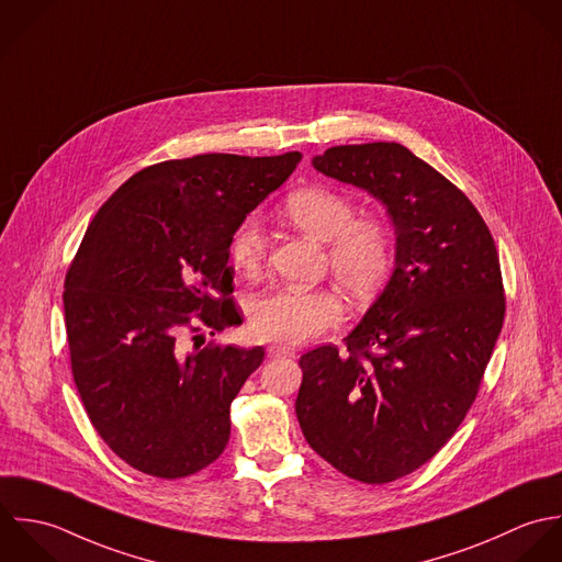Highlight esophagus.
<instances>
[{
	"instance_id": "obj_1",
	"label": "esophagus",
	"mask_w": 562,
	"mask_h": 562,
	"mask_svg": "<svg viewBox=\"0 0 562 562\" xmlns=\"http://www.w3.org/2000/svg\"><path fill=\"white\" fill-rule=\"evenodd\" d=\"M267 353H269V358H293L295 356V349L293 347H289V345H269L267 347Z\"/></svg>"
}]
</instances>
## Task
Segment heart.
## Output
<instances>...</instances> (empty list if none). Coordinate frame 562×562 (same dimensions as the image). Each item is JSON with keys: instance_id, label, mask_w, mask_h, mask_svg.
<instances>
[{"instance_id": "heart-1", "label": "heart", "mask_w": 562, "mask_h": 562, "mask_svg": "<svg viewBox=\"0 0 562 562\" xmlns=\"http://www.w3.org/2000/svg\"><path fill=\"white\" fill-rule=\"evenodd\" d=\"M284 215L302 232L328 243V265L338 286L353 300L373 297L386 282L395 243L391 227L378 217H356V202L328 187H304L284 202ZM232 267L254 278L267 258V238L260 225L245 220L229 238ZM342 306L330 289H278L258 295L247 306L254 337L278 342H302L337 326Z\"/></svg>"}]
</instances>
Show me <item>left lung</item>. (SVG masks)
I'll return each instance as SVG.
<instances>
[{"label": "left lung", "instance_id": "1", "mask_svg": "<svg viewBox=\"0 0 562 562\" xmlns=\"http://www.w3.org/2000/svg\"><path fill=\"white\" fill-rule=\"evenodd\" d=\"M324 176L380 200L395 269L362 322L300 358V428L324 460L367 484L426 464L467 417L506 297L495 240L469 198L400 143L338 145Z\"/></svg>", "mask_w": 562, "mask_h": 562}]
</instances>
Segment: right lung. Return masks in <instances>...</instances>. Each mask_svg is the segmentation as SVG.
Instances as JSON below:
<instances>
[{
  "mask_svg": "<svg viewBox=\"0 0 562 562\" xmlns=\"http://www.w3.org/2000/svg\"><path fill=\"white\" fill-rule=\"evenodd\" d=\"M300 160H165L123 182L89 225L63 293L71 371L93 428L136 471L184 477L227 446L229 404L265 349L211 340L187 351V338L243 322L229 238Z\"/></svg>",
  "mask_w": 562,
  "mask_h": 562,
  "instance_id": "add662e5",
  "label": "right lung"
}]
</instances>
